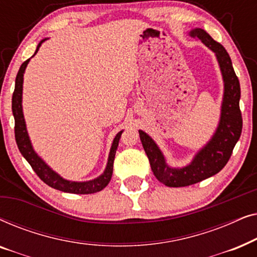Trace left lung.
Returning a JSON list of instances; mask_svg holds the SVG:
<instances>
[{"mask_svg": "<svg viewBox=\"0 0 257 257\" xmlns=\"http://www.w3.org/2000/svg\"><path fill=\"white\" fill-rule=\"evenodd\" d=\"M198 38L216 56L223 79V98L219 125L212 138L198 151L191 164L184 167H171L156 142L146 132L139 130L140 140L150 160L153 174L168 187H185L213 177L226 166L242 132L240 111L241 89L235 75L231 59L222 45L217 43L201 28L188 33Z\"/></svg>", "mask_w": 257, "mask_h": 257, "instance_id": "8db88e82", "label": "left lung"}]
</instances>
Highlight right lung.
<instances>
[{
  "label": "right lung",
  "mask_w": 257,
  "mask_h": 257,
  "mask_svg": "<svg viewBox=\"0 0 257 257\" xmlns=\"http://www.w3.org/2000/svg\"><path fill=\"white\" fill-rule=\"evenodd\" d=\"M48 38L42 40L37 45L36 51H35L34 56L37 54L38 49L43 43L44 41H47ZM33 56V57H34ZM30 58L28 59L21 65L19 70V73L16 76L15 80V91L13 93V101H12V108H13V114L15 118V138L16 144L19 146V150L22 156L26 158V160L30 164V166L33 167L42 181H44L45 184L50 187L58 189V191L65 192V193H73V194H92V193H97L101 191V189L106 187L108 182L111 180L112 172H113V161L115 151H117L119 139L122 131L118 132L117 136L114 137L113 143H112L110 153H108V159L105 171L101 173L99 177L89 181H71L66 180V179L62 178L61 175L52 170L38 154L35 152L33 145H31L29 135L27 131V125L26 120H24L23 115V108H22V93H23V75L26 71V68L29 63Z\"/></svg>",
  "instance_id": "add662e5"
}]
</instances>
